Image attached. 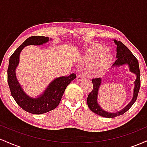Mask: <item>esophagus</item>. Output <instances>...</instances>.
Returning a JSON list of instances; mask_svg holds the SVG:
<instances>
[{
    "mask_svg": "<svg viewBox=\"0 0 147 147\" xmlns=\"http://www.w3.org/2000/svg\"><path fill=\"white\" fill-rule=\"evenodd\" d=\"M84 79H85V75H83V74H80V75L77 76V78H76V80H77V82H80V81L84 80Z\"/></svg>",
    "mask_w": 147,
    "mask_h": 147,
    "instance_id": "obj_1",
    "label": "esophagus"
}]
</instances>
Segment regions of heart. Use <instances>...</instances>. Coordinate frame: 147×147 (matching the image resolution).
Wrapping results in <instances>:
<instances>
[{"label":"heart","instance_id":"1","mask_svg":"<svg viewBox=\"0 0 147 147\" xmlns=\"http://www.w3.org/2000/svg\"><path fill=\"white\" fill-rule=\"evenodd\" d=\"M112 55L108 51L104 45L94 44L86 50L82 58V63L88 64L89 72L92 75H98L110 65Z\"/></svg>","mask_w":147,"mask_h":147}]
</instances>
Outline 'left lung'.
I'll list each match as a JSON object with an SVG mask.
<instances>
[{"label":"left lung","instance_id":"obj_1","mask_svg":"<svg viewBox=\"0 0 147 147\" xmlns=\"http://www.w3.org/2000/svg\"><path fill=\"white\" fill-rule=\"evenodd\" d=\"M113 41L117 45V56H116L117 60L112 65L111 68H117V67L122 66L124 65H127L129 68V71L136 75V79L134 82L135 86L133 88V98L131 101L122 110L115 113L108 112V111L104 110L97 102L99 89L100 88L101 84H102V79L96 78L92 79L93 89L88 96V106L91 111L99 115L107 118H112L121 115L129 110L137 99L138 92H139L140 88V72L139 63H138V59L124 43H122L121 41H116L115 39Z\"/></svg>","mask_w":147,"mask_h":147}]
</instances>
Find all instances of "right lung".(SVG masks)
I'll list each match as a JSON object with an SVG mask.
<instances>
[{
	"label": "right lung",
	"mask_w": 147,
	"mask_h": 147,
	"mask_svg": "<svg viewBox=\"0 0 147 147\" xmlns=\"http://www.w3.org/2000/svg\"><path fill=\"white\" fill-rule=\"evenodd\" d=\"M52 38L42 36L29 37L15 50L9 58L7 69V82L11 96L23 110L32 114L39 115L53 110L57 107L66 87L76 78V74L68 77H57L50 82L45 90L36 97H30L25 91L16 78V70L19 64L20 54L28 45H42Z\"/></svg>",
	"instance_id": "right-lung-1"
}]
</instances>
